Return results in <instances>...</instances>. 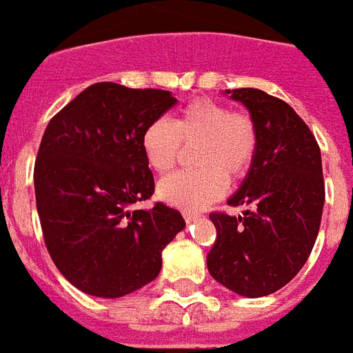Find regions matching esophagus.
<instances>
[{
    "label": "esophagus",
    "instance_id": "esophagus-1",
    "mask_svg": "<svg viewBox=\"0 0 353 353\" xmlns=\"http://www.w3.org/2000/svg\"><path fill=\"white\" fill-rule=\"evenodd\" d=\"M183 218L187 223H191L194 219H199V214H194V212H189V210H183Z\"/></svg>",
    "mask_w": 353,
    "mask_h": 353
}]
</instances>
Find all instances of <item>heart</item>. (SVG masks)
I'll list each match as a JSON object with an SVG mask.
<instances>
[{
    "mask_svg": "<svg viewBox=\"0 0 353 353\" xmlns=\"http://www.w3.org/2000/svg\"><path fill=\"white\" fill-rule=\"evenodd\" d=\"M183 145H199L194 164L201 170L164 177L159 196L183 210H202L223 196L228 177L245 176L256 152V128L246 114L233 112L223 103L196 99L181 108L174 122L152 120L141 135L145 160L159 174L176 166Z\"/></svg>",
    "mask_w": 353,
    "mask_h": 353,
    "instance_id": "obj_1",
    "label": "heart"
}]
</instances>
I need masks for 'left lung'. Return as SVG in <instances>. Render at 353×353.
Listing matches in <instances>:
<instances>
[{
	"mask_svg": "<svg viewBox=\"0 0 353 353\" xmlns=\"http://www.w3.org/2000/svg\"><path fill=\"white\" fill-rule=\"evenodd\" d=\"M225 95L250 112L256 152L228 201L243 206V214H210L218 236L206 263L212 277L235 294L268 296L296 277L315 245L325 204L321 151L285 101L254 88Z\"/></svg>",
	"mask_w": 353,
	"mask_h": 353,
	"instance_id": "1",
	"label": "left lung"
}]
</instances>
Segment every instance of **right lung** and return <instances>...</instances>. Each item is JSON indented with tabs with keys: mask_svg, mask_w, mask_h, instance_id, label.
<instances>
[{
	"mask_svg": "<svg viewBox=\"0 0 353 353\" xmlns=\"http://www.w3.org/2000/svg\"><path fill=\"white\" fill-rule=\"evenodd\" d=\"M177 99L164 90L93 83L51 118L34 168L41 231L74 287L120 298L157 279L162 250L185 228L166 204L135 210L154 193L141 135Z\"/></svg>",
	"mask_w": 353,
	"mask_h": 353,
	"instance_id": "obj_1",
	"label": "right lung"
}]
</instances>
